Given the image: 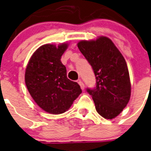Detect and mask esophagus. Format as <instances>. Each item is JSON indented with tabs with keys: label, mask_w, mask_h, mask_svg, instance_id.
<instances>
[{
	"label": "esophagus",
	"mask_w": 151,
	"mask_h": 151,
	"mask_svg": "<svg viewBox=\"0 0 151 151\" xmlns=\"http://www.w3.org/2000/svg\"><path fill=\"white\" fill-rule=\"evenodd\" d=\"M78 84L80 85L81 88V89H82V90L85 89V85H84V83H83L82 81H81V79H78Z\"/></svg>",
	"instance_id": "1"
}]
</instances>
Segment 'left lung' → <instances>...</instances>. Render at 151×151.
<instances>
[{
    "instance_id": "8db88e82",
    "label": "left lung",
    "mask_w": 151,
    "mask_h": 151,
    "mask_svg": "<svg viewBox=\"0 0 151 151\" xmlns=\"http://www.w3.org/2000/svg\"><path fill=\"white\" fill-rule=\"evenodd\" d=\"M79 50L92 66L96 87L87 91L96 111L106 119L117 117L129 103L131 84L125 59L112 41L100 37L96 41H82Z\"/></svg>"
}]
</instances>
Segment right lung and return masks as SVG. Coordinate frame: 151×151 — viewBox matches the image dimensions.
Returning <instances> with one entry per match:
<instances>
[{"mask_svg":"<svg viewBox=\"0 0 151 151\" xmlns=\"http://www.w3.org/2000/svg\"><path fill=\"white\" fill-rule=\"evenodd\" d=\"M67 47V44L41 46L26 69L29 94L42 110L53 114L66 111L82 92L78 83L67 78L66 66L60 60Z\"/></svg>","mask_w":151,"mask_h":151,"instance_id":"obj_1","label":"right lung"}]
</instances>
